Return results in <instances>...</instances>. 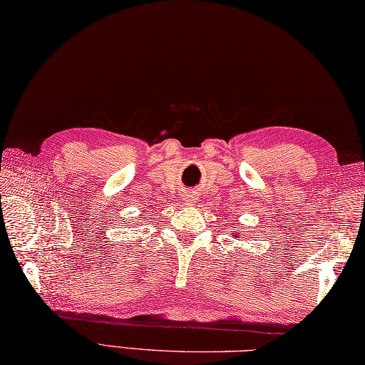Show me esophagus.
<instances>
[{"instance_id":"obj_1","label":"esophagus","mask_w":365,"mask_h":365,"mask_svg":"<svg viewBox=\"0 0 365 365\" xmlns=\"http://www.w3.org/2000/svg\"><path fill=\"white\" fill-rule=\"evenodd\" d=\"M184 203L185 205H193V203H195V197H193V193H185V195H184Z\"/></svg>"}]
</instances>
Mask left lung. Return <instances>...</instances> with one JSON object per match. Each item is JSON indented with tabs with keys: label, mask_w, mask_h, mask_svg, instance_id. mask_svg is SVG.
<instances>
[{
	"label": "left lung",
	"mask_w": 365,
	"mask_h": 365,
	"mask_svg": "<svg viewBox=\"0 0 365 365\" xmlns=\"http://www.w3.org/2000/svg\"><path fill=\"white\" fill-rule=\"evenodd\" d=\"M233 237H237V235H236V233H233Z\"/></svg>",
	"instance_id": "8db88e82"
}]
</instances>
